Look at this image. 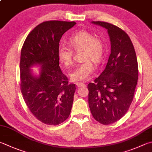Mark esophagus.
<instances>
[{
	"label": "esophagus",
	"instance_id": "obj_1",
	"mask_svg": "<svg viewBox=\"0 0 152 152\" xmlns=\"http://www.w3.org/2000/svg\"><path fill=\"white\" fill-rule=\"evenodd\" d=\"M75 84L77 85V86L78 87H83V86H85L84 83H82V82H77V83H75Z\"/></svg>",
	"mask_w": 152,
	"mask_h": 152
}]
</instances>
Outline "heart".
<instances>
[{
	"label": "heart",
	"mask_w": 152,
	"mask_h": 152,
	"mask_svg": "<svg viewBox=\"0 0 152 152\" xmlns=\"http://www.w3.org/2000/svg\"><path fill=\"white\" fill-rule=\"evenodd\" d=\"M70 47L59 45L58 56L63 65L69 67L73 64V51L80 52L82 62L77 65L69 73L71 79L74 81H83L89 78L94 70L92 61L95 64L101 62L104 51L103 39L87 30L74 33L68 39Z\"/></svg>",
	"instance_id": "1"
}]
</instances>
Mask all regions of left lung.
<instances>
[{
	"label": "left lung",
	"mask_w": 152,
	"mask_h": 152,
	"mask_svg": "<svg viewBox=\"0 0 152 152\" xmlns=\"http://www.w3.org/2000/svg\"><path fill=\"white\" fill-rule=\"evenodd\" d=\"M92 23L108 30L111 52L104 70L88 85V105L93 118L108 125L129 109L138 79V61L132 42L124 30L108 22Z\"/></svg>",
	"instance_id": "left-lung-1"
}]
</instances>
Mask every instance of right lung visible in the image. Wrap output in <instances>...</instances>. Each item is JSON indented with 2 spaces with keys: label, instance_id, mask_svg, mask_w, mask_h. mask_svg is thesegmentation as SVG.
Returning a JSON list of instances; mask_svg holds the SVG:
<instances>
[{
  "label": "right lung",
  "instance_id": "obj_1",
  "mask_svg": "<svg viewBox=\"0 0 152 152\" xmlns=\"http://www.w3.org/2000/svg\"><path fill=\"white\" fill-rule=\"evenodd\" d=\"M75 22L45 21L31 30L20 54V89L28 109L39 121L58 125L69 116L76 89L59 67V43ZM41 65L39 77L29 68Z\"/></svg>",
  "mask_w": 152,
  "mask_h": 152
}]
</instances>
